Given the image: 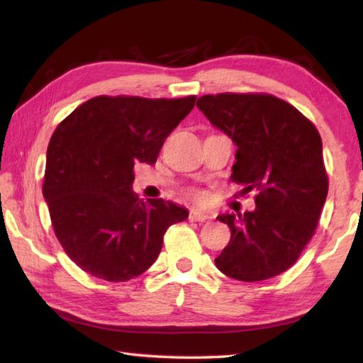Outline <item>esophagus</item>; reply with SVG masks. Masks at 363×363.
<instances>
[{
	"instance_id": "1",
	"label": "esophagus",
	"mask_w": 363,
	"mask_h": 363,
	"mask_svg": "<svg viewBox=\"0 0 363 363\" xmlns=\"http://www.w3.org/2000/svg\"><path fill=\"white\" fill-rule=\"evenodd\" d=\"M211 216L206 213H201V211H190L189 214V220H192V223H206V220H210Z\"/></svg>"
}]
</instances>
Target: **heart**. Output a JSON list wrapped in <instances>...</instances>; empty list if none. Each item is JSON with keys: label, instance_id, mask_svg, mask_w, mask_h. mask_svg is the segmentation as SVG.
Returning a JSON list of instances; mask_svg holds the SVG:
<instances>
[{"label": "heart", "instance_id": "b5f03b06", "mask_svg": "<svg viewBox=\"0 0 363 363\" xmlns=\"http://www.w3.org/2000/svg\"><path fill=\"white\" fill-rule=\"evenodd\" d=\"M190 196H192L194 200H199V201H201V200L205 199L203 192H200V190H192V192H190Z\"/></svg>", "mask_w": 363, "mask_h": 363}]
</instances>
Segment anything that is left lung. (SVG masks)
I'll list each match as a JSON object with an SVG mask.
<instances>
[{"instance_id": "8db88e82", "label": "left lung", "mask_w": 363, "mask_h": 363, "mask_svg": "<svg viewBox=\"0 0 363 363\" xmlns=\"http://www.w3.org/2000/svg\"><path fill=\"white\" fill-rule=\"evenodd\" d=\"M238 147L230 179L256 192L255 211L223 214L230 242L214 262L227 277L261 281L290 269L314 237L328 194L322 138L291 104L266 93L206 94L196 101Z\"/></svg>"}]
</instances>
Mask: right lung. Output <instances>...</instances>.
<instances>
[{
    "label": "right lung",
    "instance_id": "obj_1",
    "mask_svg": "<svg viewBox=\"0 0 363 363\" xmlns=\"http://www.w3.org/2000/svg\"><path fill=\"white\" fill-rule=\"evenodd\" d=\"M196 96H97L59 123L46 153L43 195L59 243L84 272L126 281L149 269L169 225L189 211L131 192L134 164H153Z\"/></svg>",
    "mask_w": 363,
    "mask_h": 363
}]
</instances>
